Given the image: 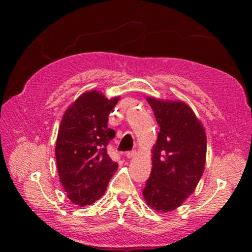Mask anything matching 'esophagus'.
Returning <instances> with one entry per match:
<instances>
[{
  "label": "esophagus",
  "mask_w": 252,
  "mask_h": 252,
  "mask_svg": "<svg viewBox=\"0 0 252 252\" xmlns=\"http://www.w3.org/2000/svg\"><path fill=\"white\" fill-rule=\"evenodd\" d=\"M126 156L129 158V159H131V158H133L135 156V150H131V151H127L126 153Z\"/></svg>",
  "instance_id": "1"
}]
</instances>
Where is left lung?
Instances as JSON below:
<instances>
[{
	"instance_id": "1",
	"label": "left lung",
	"mask_w": 252,
	"mask_h": 252,
	"mask_svg": "<svg viewBox=\"0 0 252 252\" xmlns=\"http://www.w3.org/2000/svg\"><path fill=\"white\" fill-rule=\"evenodd\" d=\"M160 126L152 170L143 189L149 207L168 212L193 192L206 163L207 136L193 111L182 102L148 97Z\"/></svg>"
}]
</instances>
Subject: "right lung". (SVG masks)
I'll use <instances>...</instances> for the list:
<instances>
[{
    "mask_svg": "<svg viewBox=\"0 0 252 252\" xmlns=\"http://www.w3.org/2000/svg\"><path fill=\"white\" fill-rule=\"evenodd\" d=\"M119 97L108 100L102 93H83L63 116L55 157L65 192L80 207L95 202L105 192L118 163L106 147L116 131L108 127V117Z\"/></svg>",
    "mask_w": 252,
    "mask_h": 252,
    "instance_id": "right-lung-1",
    "label": "right lung"
}]
</instances>
